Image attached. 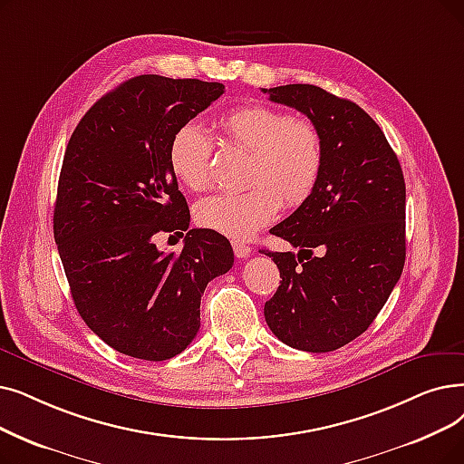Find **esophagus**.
Masks as SVG:
<instances>
[{
  "label": "esophagus",
  "instance_id": "34e87169",
  "mask_svg": "<svg viewBox=\"0 0 464 464\" xmlns=\"http://www.w3.org/2000/svg\"><path fill=\"white\" fill-rule=\"evenodd\" d=\"M233 252L237 257H248L252 254L250 245L243 243V240H233Z\"/></svg>",
  "mask_w": 464,
  "mask_h": 464
}]
</instances>
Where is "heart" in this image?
Here are the masks:
<instances>
[{
  "mask_svg": "<svg viewBox=\"0 0 464 464\" xmlns=\"http://www.w3.org/2000/svg\"><path fill=\"white\" fill-rule=\"evenodd\" d=\"M226 144L248 153L240 193L203 198L195 207L198 226L231 238H246L275 219L280 205L295 208L313 195L324 160L320 130L304 117H292L261 104L238 106L218 119ZM212 142L207 132L188 123L169 146L176 178L191 191L212 186Z\"/></svg>",
  "mask_w": 464,
  "mask_h": 464,
  "instance_id": "heart-1",
  "label": "heart"
}]
</instances>
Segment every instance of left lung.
I'll use <instances>...</instances> for the list:
<instances>
[{"instance_id":"1","label":"left lung","mask_w":464,"mask_h":464,"mask_svg":"<svg viewBox=\"0 0 464 464\" xmlns=\"http://www.w3.org/2000/svg\"><path fill=\"white\" fill-rule=\"evenodd\" d=\"M261 91L307 115L324 146L313 195L271 229L299 252L259 250L282 278L266 320L294 349L335 351L370 328L404 269V174L379 125L351 100L301 83Z\"/></svg>"}]
</instances>
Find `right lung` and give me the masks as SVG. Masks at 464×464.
<instances>
[{
    "label": "right lung",
    "instance_id": "add662e5",
    "mask_svg": "<svg viewBox=\"0 0 464 464\" xmlns=\"http://www.w3.org/2000/svg\"><path fill=\"white\" fill-rule=\"evenodd\" d=\"M200 79L138 75L102 96L75 127L53 216L75 309L111 349L160 362L200 326V295L233 267L229 240L189 229L179 255L157 232L189 227L186 197L169 163L172 134L224 94Z\"/></svg>",
    "mask_w": 464,
    "mask_h": 464
}]
</instances>
